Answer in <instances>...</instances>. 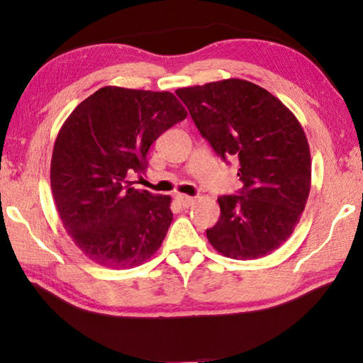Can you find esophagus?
<instances>
[{"mask_svg":"<svg viewBox=\"0 0 363 363\" xmlns=\"http://www.w3.org/2000/svg\"><path fill=\"white\" fill-rule=\"evenodd\" d=\"M176 201L179 203V206L189 208V206H192L195 203V199H194V196H187V195H177Z\"/></svg>","mask_w":363,"mask_h":363,"instance_id":"obj_1","label":"esophagus"}]
</instances>
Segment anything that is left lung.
Masks as SVG:
<instances>
[{
  "mask_svg": "<svg viewBox=\"0 0 363 363\" xmlns=\"http://www.w3.org/2000/svg\"><path fill=\"white\" fill-rule=\"evenodd\" d=\"M218 155L240 163V195L219 196L220 216L206 230L225 257L257 259L284 245L311 192V152L303 126L284 102L247 79L176 89Z\"/></svg>",
  "mask_w": 363,
  "mask_h": 363,
  "instance_id": "1",
  "label": "left lung"
}]
</instances>
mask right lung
Wrapping results in <instances>:
<instances>
[{
    "label": "right lung",
    "mask_w": 363,
    "mask_h": 363,
    "mask_svg": "<svg viewBox=\"0 0 363 363\" xmlns=\"http://www.w3.org/2000/svg\"><path fill=\"white\" fill-rule=\"evenodd\" d=\"M187 116L168 91L104 86L60 126L51 160L59 218L99 266L131 269L157 253L173 220L169 195L131 187L158 136Z\"/></svg>",
    "instance_id": "add662e5"
}]
</instances>
